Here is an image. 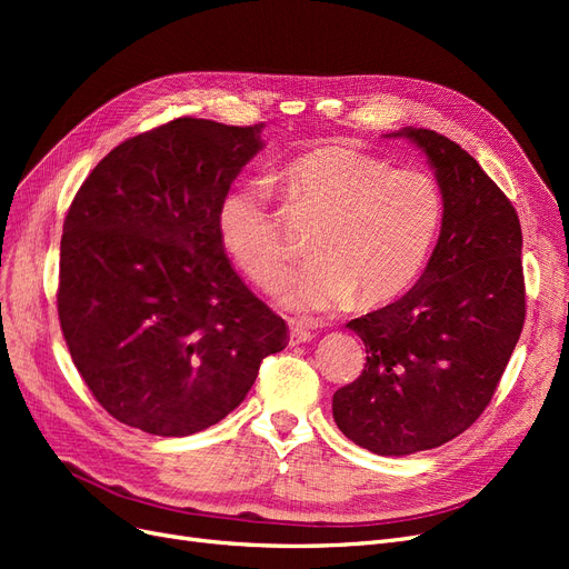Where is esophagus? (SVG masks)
<instances>
[{"label":"esophagus","mask_w":569,"mask_h":569,"mask_svg":"<svg viewBox=\"0 0 569 569\" xmlns=\"http://www.w3.org/2000/svg\"><path fill=\"white\" fill-rule=\"evenodd\" d=\"M311 339H313V332L303 330V327H299V325H291V330H289V341L291 343H306Z\"/></svg>","instance_id":"34e87169"}]
</instances>
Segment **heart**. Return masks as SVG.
<instances>
[{
  "label": "heart",
  "mask_w": 569,
  "mask_h": 569,
  "mask_svg": "<svg viewBox=\"0 0 569 569\" xmlns=\"http://www.w3.org/2000/svg\"><path fill=\"white\" fill-rule=\"evenodd\" d=\"M284 206L320 218L311 237V263L282 289V303L303 316L349 306H380L418 280L432 251L443 194L425 168H391L351 144H318L282 170ZM218 232L228 256L258 287L282 284L291 247L263 187H237L218 209Z\"/></svg>",
  "instance_id": "heart-1"
}]
</instances>
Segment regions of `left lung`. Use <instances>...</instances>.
I'll return each mask as SVG.
<instances>
[{"mask_svg": "<svg viewBox=\"0 0 569 569\" xmlns=\"http://www.w3.org/2000/svg\"><path fill=\"white\" fill-rule=\"evenodd\" d=\"M437 170L439 242L418 284L349 322L366 343L358 380L335 391V422L380 456L456 439L491 403L520 339L527 295L518 211L449 137L406 128Z\"/></svg>", "mask_w": 569, "mask_h": 569, "instance_id": "obj_1", "label": "left lung"}]
</instances>
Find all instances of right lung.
<instances>
[{"instance_id":"right-lung-1","label":"right lung","mask_w":569,"mask_h":569,"mask_svg":"<svg viewBox=\"0 0 569 569\" xmlns=\"http://www.w3.org/2000/svg\"><path fill=\"white\" fill-rule=\"evenodd\" d=\"M263 123L176 118L111 149L63 220L57 308L80 377L128 427L187 437L244 401L287 325L232 270L218 209Z\"/></svg>"}]
</instances>
